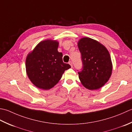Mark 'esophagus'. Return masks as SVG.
<instances>
[{
  "instance_id": "esophagus-1",
  "label": "esophagus",
  "mask_w": 132,
  "mask_h": 132,
  "mask_svg": "<svg viewBox=\"0 0 132 132\" xmlns=\"http://www.w3.org/2000/svg\"><path fill=\"white\" fill-rule=\"evenodd\" d=\"M69 64H70V65L71 66V67H73V64H72V61H69Z\"/></svg>"
}]
</instances>
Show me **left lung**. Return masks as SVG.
I'll list each match as a JSON object with an SVG mask.
<instances>
[{
	"label": "left lung",
	"mask_w": 132,
	"mask_h": 132,
	"mask_svg": "<svg viewBox=\"0 0 132 132\" xmlns=\"http://www.w3.org/2000/svg\"><path fill=\"white\" fill-rule=\"evenodd\" d=\"M81 55L82 70L78 72L84 87L97 89L108 81L112 72V63L108 51L100 43L89 37H83L78 42Z\"/></svg>",
	"instance_id": "1"
}]
</instances>
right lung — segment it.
Masks as SVG:
<instances>
[{
	"label": "right lung",
	"instance_id": "add662e5",
	"mask_svg": "<svg viewBox=\"0 0 132 132\" xmlns=\"http://www.w3.org/2000/svg\"><path fill=\"white\" fill-rule=\"evenodd\" d=\"M59 42L46 40L40 42L27 56V76L36 87L48 90L57 84L64 72L71 68L63 61V53L59 52Z\"/></svg>",
	"mask_w": 132,
	"mask_h": 132
}]
</instances>
